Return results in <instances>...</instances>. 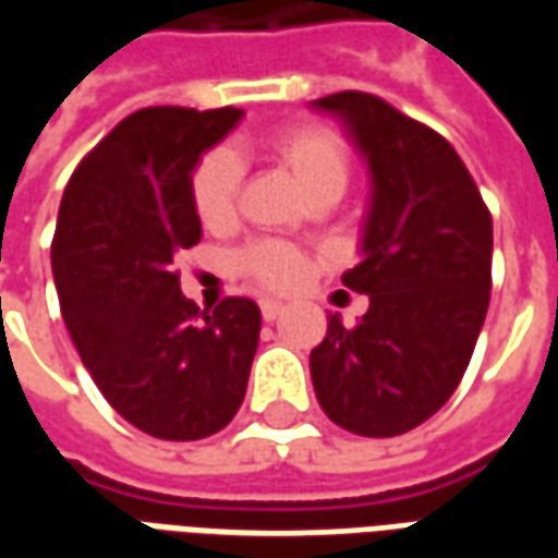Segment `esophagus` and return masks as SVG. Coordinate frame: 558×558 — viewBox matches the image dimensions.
Returning a JSON list of instances; mask_svg holds the SVG:
<instances>
[{"mask_svg": "<svg viewBox=\"0 0 558 558\" xmlns=\"http://www.w3.org/2000/svg\"><path fill=\"white\" fill-rule=\"evenodd\" d=\"M259 311H263V319H266V323H275V319L283 314V304L275 302V299H263V302H259Z\"/></svg>", "mask_w": 558, "mask_h": 558, "instance_id": "obj_1", "label": "esophagus"}]
</instances>
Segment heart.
<instances>
[{"instance_id":"obj_1","label":"heart","mask_w":558,"mask_h":558,"mask_svg":"<svg viewBox=\"0 0 558 558\" xmlns=\"http://www.w3.org/2000/svg\"><path fill=\"white\" fill-rule=\"evenodd\" d=\"M271 158H278L295 175L307 196L331 194L340 196L350 179V151L335 128L319 122H299L268 134L263 140ZM239 160L230 148H211L196 160L191 172V206L196 218L208 230H223L235 218L239 206ZM235 266L247 278H254L271 290H287L299 283L304 275V263L299 251L280 242H254L244 247Z\"/></svg>"}]
</instances>
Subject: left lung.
I'll use <instances>...</instances> for the list:
<instances>
[{
    "label": "left lung",
    "mask_w": 558,
    "mask_h": 558,
    "mask_svg": "<svg viewBox=\"0 0 558 558\" xmlns=\"http://www.w3.org/2000/svg\"><path fill=\"white\" fill-rule=\"evenodd\" d=\"M343 119L374 179L362 263L343 287L371 299L328 319L311 352L319 407L343 430L400 436L454 395L490 304L493 218L454 146L367 92L314 101Z\"/></svg>",
    "instance_id": "obj_1"
}]
</instances>
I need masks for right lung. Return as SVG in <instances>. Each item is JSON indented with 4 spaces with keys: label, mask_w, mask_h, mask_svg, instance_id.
<instances>
[{
    "label": "right lung",
    "mask_w": 558,
    "mask_h": 558,
    "mask_svg": "<svg viewBox=\"0 0 558 558\" xmlns=\"http://www.w3.org/2000/svg\"><path fill=\"white\" fill-rule=\"evenodd\" d=\"M242 110H137L92 148L59 206L53 280L68 335L107 403L137 430L191 442L239 412L259 343V307L206 314L172 259L199 242L191 172Z\"/></svg>",
    "instance_id": "add662e5"
}]
</instances>
